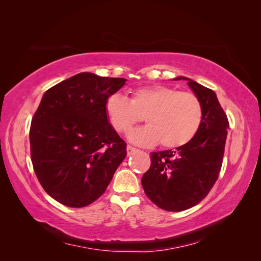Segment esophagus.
Returning a JSON list of instances; mask_svg holds the SVG:
<instances>
[{
    "label": "esophagus",
    "instance_id": "34e87169",
    "mask_svg": "<svg viewBox=\"0 0 261 261\" xmlns=\"http://www.w3.org/2000/svg\"><path fill=\"white\" fill-rule=\"evenodd\" d=\"M126 150H127V154H128V155H130V154H133L134 152H135L137 149H136V148H134V147H132V146H129V145H128V146H127V148H126Z\"/></svg>",
    "mask_w": 261,
    "mask_h": 261
}]
</instances>
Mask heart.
<instances>
[{
    "instance_id": "1",
    "label": "heart",
    "mask_w": 261,
    "mask_h": 261,
    "mask_svg": "<svg viewBox=\"0 0 261 261\" xmlns=\"http://www.w3.org/2000/svg\"><path fill=\"white\" fill-rule=\"evenodd\" d=\"M106 113L113 128L127 134L141 116L146 126L132 132L128 138L134 144L173 149L188 144L202 121L199 99L188 91H177L168 86L141 87L130 93L129 100L113 93L106 101Z\"/></svg>"
}]
</instances>
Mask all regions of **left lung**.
I'll list each match as a JSON object with an SVG mask.
<instances>
[{
  "instance_id": "8db88e82",
  "label": "left lung",
  "mask_w": 261,
  "mask_h": 261,
  "mask_svg": "<svg viewBox=\"0 0 261 261\" xmlns=\"http://www.w3.org/2000/svg\"><path fill=\"white\" fill-rule=\"evenodd\" d=\"M199 99L202 121L196 136L175 151L151 152V164L141 178L148 198L167 211H183L199 203L218 179L222 165L228 121L215 91L187 77Z\"/></svg>"
}]
</instances>
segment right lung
Listing matches in <instances>:
<instances>
[{
    "instance_id": "right-lung-1",
    "label": "right lung",
    "mask_w": 261,
    "mask_h": 261,
    "mask_svg": "<svg viewBox=\"0 0 261 261\" xmlns=\"http://www.w3.org/2000/svg\"><path fill=\"white\" fill-rule=\"evenodd\" d=\"M125 78L81 73L46 90L33 117L30 154L44 191L62 204L86 207L106 192L126 156L106 113Z\"/></svg>"
}]
</instances>
